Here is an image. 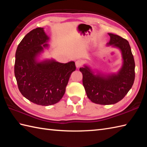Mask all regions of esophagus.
Masks as SVG:
<instances>
[{
	"label": "esophagus",
	"mask_w": 147,
	"mask_h": 147,
	"mask_svg": "<svg viewBox=\"0 0 147 147\" xmlns=\"http://www.w3.org/2000/svg\"><path fill=\"white\" fill-rule=\"evenodd\" d=\"M75 64H76V67H77V68H78V67H80L82 66V64H83V62H82V61H80V60H78V61H76Z\"/></svg>",
	"instance_id": "obj_1"
}]
</instances>
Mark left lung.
I'll return each instance as SVG.
<instances>
[{"label":"left lung","mask_w":147,"mask_h":147,"mask_svg":"<svg viewBox=\"0 0 147 147\" xmlns=\"http://www.w3.org/2000/svg\"><path fill=\"white\" fill-rule=\"evenodd\" d=\"M108 45L120 49L123 59V67L117 74L95 75L85 65L80 68L83 74V85L87 96L92 102L100 105L114 104L123 99L131 88L135 78V63L127 40L109 33Z\"/></svg>","instance_id":"8db88e82"}]
</instances>
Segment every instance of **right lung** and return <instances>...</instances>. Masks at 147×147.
<instances>
[{"label": "right lung", "mask_w": 147, "mask_h": 147, "mask_svg": "<svg viewBox=\"0 0 147 147\" xmlns=\"http://www.w3.org/2000/svg\"><path fill=\"white\" fill-rule=\"evenodd\" d=\"M49 37L43 28L26 34L16 52L14 74L21 93L37 105L47 106L61 100L71 73L73 61L60 63L54 60L37 62L36 56L47 47Z\"/></svg>", "instance_id": "obj_1"}]
</instances>
